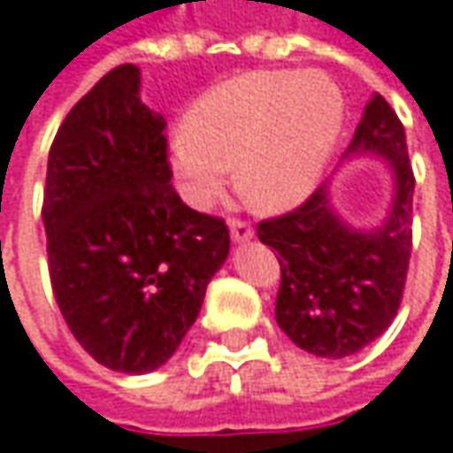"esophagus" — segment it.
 Listing matches in <instances>:
<instances>
[{"mask_svg": "<svg viewBox=\"0 0 453 453\" xmlns=\"http://www.w3.org/2000/svg\"><path fill=\"white\" fill-rule=\"evenodd\" d=\"M230 238L235 243H246L254 238V227L249 226L246 220H230Z\"/></svg>", "mask_w": 453, "mask_h": 453, "instance_id": "34e87169", "label": "esophagus"}]
</instances>
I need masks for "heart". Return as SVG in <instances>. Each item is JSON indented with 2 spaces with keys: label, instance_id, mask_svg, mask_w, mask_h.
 <instances>
[{
  "label": "heart",
  "instance_id": "1",
  "mask_svg": "<svg viewBox=\"0 0 453 453\" xmlns=\"http://www.w3.org/2000/svg\"><path fill=\"white\" fill-rule=\"evenodd\" d=\"M345 124L340 88L319 72L274 69L233 77L204 93L171 134V168L194 207L230 181L269 215L290 212L319 186Z\"/></svg>",
  "mask_w": 453,
  "mask_h": 453
}]
</instances>
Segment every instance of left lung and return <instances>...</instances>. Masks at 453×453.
<instances>
[{"label":"left lung","instance_id":"left-lung-1","mask_svg":"<svg viewBox=\"0 0 453 453\" xmlns=\"http://www.w3.org/2000/svg\"><path fill=\"white\" fill-rule=\"evenodd\" d=\"M376 155L391 173L387 218L376 227H352L332 204L329 184L257 235L277 251L280 329L311 355L348 357L381 337L396 316L412 251L415 176L404 127L391 105L373 96L345 150V157Z\"/></svg>","mask_w":453,"mask_h":453}]
</instances>
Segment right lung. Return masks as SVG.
<instances>
[{
  "label": "right lung",
  "instance_id": "obj_1",
  "mask_svg": "<svg viewBox=\"0 0 453 453\" xmlns=\"http://www.w3.org/2000/svg\"><path fill=\"white\" fill-rule=\"evenodd\" d=\"M165 119L121 64L59 127L43 227L54 298L74 340L119 373L160 368L196 321L230 235L171 186Z\"/></svg>",
  "mask_w": 453,
  "mask_h": 453
}]
</instances>
